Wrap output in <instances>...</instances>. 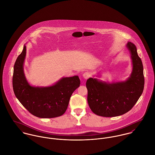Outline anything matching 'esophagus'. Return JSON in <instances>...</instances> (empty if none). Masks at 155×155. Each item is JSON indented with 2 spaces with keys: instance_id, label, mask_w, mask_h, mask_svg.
<instances>
[{
  "instance_id": "1",
  "label": "esophagus",
  "mask_w": 155,
  "mask_h": 155,
  "mask_svg": "<svg viewBox=\"0 0 155 155\" xmlns=\"http://www.w3.org/2000/svg\"><path fill=\"white\" fill-rule=\"evenodd\" d=\"M82 76L84 78V79H87L90 77V73L89 72H85L83 74Z\"/></svg>"
}]
</instances>
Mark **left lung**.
<instances>
[{
	"mask_svg": "<svg viewBox=\"0 0 155 155\" xmlns=\"http://www.w3.org/2000/svg\"><path fill=\"white\" fill-rule=\"evenodd\" d=\"M126 47L130 52L133 67L127 80L109 82L90 78L87 81L89 106L97 115L103 117L122 115L133 108L143 93L144 78L141 60L135 45L128 42ZM94 76L100 78L101 74Z\"/></svg>",
	"mask_w": 155,
	"mask_h": 155,
	"instance_id": "8db88e82",
	"label": "left lung"
}]
</instances>
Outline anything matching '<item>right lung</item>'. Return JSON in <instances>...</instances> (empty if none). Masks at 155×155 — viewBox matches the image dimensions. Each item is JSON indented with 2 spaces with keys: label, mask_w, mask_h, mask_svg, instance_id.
Listing matches in <instances>:
<instances>
[{
  "label": "right lung",
  "mask_w": 155,
  "mask_h": 155,
  "mask_svg": "<svg viewBox=\"0 0 155 155\" xmlns=\"http://www.w3.org/2000/svg\"><path fill=\"white\" fill-rule=\"evenodd\" d=\"M26 46L14 67L12 86L14 94L22 106L40 118H53L66 111L73 92L80 86L78 76L63 77L51 86L36 87L27 81L24 71Z\"/></svg>",
  "instance_id": "obj_1"
}]
</instances>
